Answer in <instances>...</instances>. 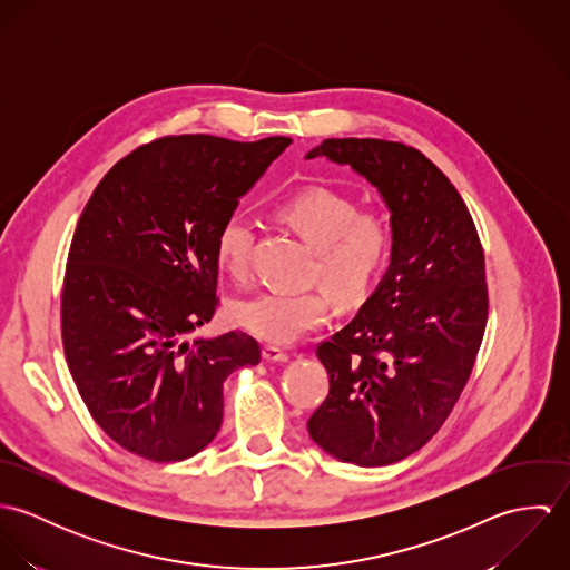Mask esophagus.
I'll return each instance as SVG.
<instances>
[{"mask_svg":"<svg viewBox=\"0 0 570 570\" xmlns=\"http://www.w3.org/2000/svg\"><path fill=\"white\" fill-rule=\"evenodd\" d=\"M263 360H265V362H278V364H283V362L289 360V355H287L285 351H281L278 346L267 344V346H263Z\"/></svg>","mask_w":570,"mask_h":570,"instance_id":"34e87169","label":"esophagus"}]
</instances>
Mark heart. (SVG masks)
<instances>
[{"label": "heart", "mask_w": 570, "mask_h": 570, "mask_svg": "<svg viewBox=\"0 0 570 570\" xmlns=\"http://www.w3.org/2000/svg\"><path fill=\"white\" fill-rule=\"evenodd\" d=\"M281 217L316 247L314 276L323 278L344 303H360L389 263L393 233L380 210L362 208L333 188H305L281 204ZM256 224L244 213H230L217 228L215 256L224 272L242 281L249 272ZM331 298L325 287L303 292L267 289L230 305V318L249 335L269 344H292L325 325Z\"/></svg>", "instance_id": "obj_1"}]
</instances>
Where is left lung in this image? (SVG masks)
Here are the masks:
<instances>
[{"label": "left lung", "mask_w": 570, "mask_h": 570, "mask_svg": "<svg viewBox=\"0 0 570 570\" xmlns=\"http://www.w3.org/2000/svg\"><path fill=\"white\" fill-rule=\"evenodd\" d=\"M305 158L373 184L393 233L380 285L316 351L328 395L307 430L342 463L391 465L436 434L470 380L488 325L485 254L465 202L416 149L328 138Z\"/></svg>", "instance_id": "obj_1"}]
</instances>
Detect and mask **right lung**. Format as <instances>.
<instances>
[{
  "mask_svg": "<svg viewBox=\"0 0 570 570\" xmlns=\"http://www.w3.org/2000/svg\"><path fill=\"white\" fill-rule=\"evenodd\" d=\"M289 145L168 136L91 193L70 245L61 331L85 406L120 448L158 463L195 456L222 428L226 377L258 364L244 331L188 335L219 303V224Z\"/></svg>",
  "mask_w": 570,
  "mask_h": 570,
  "instance_id": "1",
  "label": "right lung"
}]
</instances>
